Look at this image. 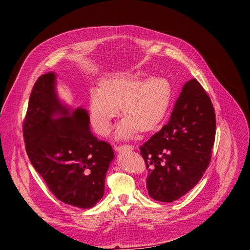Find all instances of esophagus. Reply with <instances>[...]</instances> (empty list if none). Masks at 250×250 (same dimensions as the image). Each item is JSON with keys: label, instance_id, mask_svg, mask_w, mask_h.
I'll use <instances>...</instances> for the list:
<instances>
[{"label": "esophagus", "instance_id": "1", "mask_svg": "<svg viewBox=\"0 0 250 250\" xmlns=\"http://www.w3.org/2000/svg\"><path fill=\"white\" fill-rule=\"evenodd\" d=\"M132 149H133L132 145H123V146L115 147V150L117 151V152H121V151H123V150H132Z\"/></svg>", "mask_w": 250, "mask_h": 250}]
</instances>
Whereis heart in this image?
<instances>
[{"instance_id":"b5f03b06","label":"heart","mask_w":250,"mask_h":250,"mask_svg":"<svg viewBox=\"0 0 250 250\" xmlns=\"http://www.w3.org/2000/svg\"><path fill=\"white\" fill-rule=\"evenodd\" d=\"M171 100L172 86L167 79L142 81L134 75H120L103 80L99 90L90 93V123L98 134L107 135L120 106L125 118L118 125L116 135L130 139L139 130H155L167 116Z\"/></svg>"}]
</instances>
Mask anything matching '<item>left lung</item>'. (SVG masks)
<instances>
[{"label":"left lung","instance_id":"8db88e82","mask_svg":"<svg viewBox=\"0 0 250 250\" xmlns=\"http://www.w3.org/2000/svg\"><path fill=\"white\" fill-rule=\"evenodd\" d=\"M216 134V115L200 83L188 81L169 122L140 147L148 170L151 198L173 202L198 184L208 167Z\"/></svg>","mask_w":250,"mask_h":250}]
</instances>
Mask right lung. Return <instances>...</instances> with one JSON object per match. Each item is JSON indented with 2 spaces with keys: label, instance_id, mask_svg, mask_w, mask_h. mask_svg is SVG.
Returning a JSON list of instances; mask_svg holds the SVG:
<instances>
[{
  "label": "right lung",
  "instance_id": "right-lung-1",
  "mask_svg": "<svg viewBox=\"0 0 250 250\" xmlns=\"http://www.w3.org/2000/svg\"><path fill=\"white\" fill-rule=\"evenodd\" d=\"M55 86L56 75L49 72L32 88L22 126L27 154L57 199L90 208L103 197L115 153L90 132L87 111L65 106Z\"/></svg>",
  "mask_w": 250,
  "mask_h": 250
}]
</instances>
